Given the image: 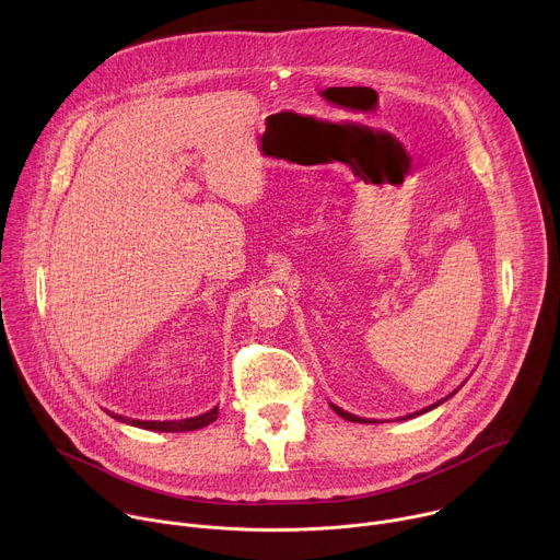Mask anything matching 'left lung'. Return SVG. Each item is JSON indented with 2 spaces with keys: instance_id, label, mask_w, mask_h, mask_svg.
I'll list each match as a JSON object with an SVG mask.
<instances>
[{
  "instance_id": "obj_1",
  "label": "left lung",
  "mask_w": 560,
  "mask_h": 560,
  "mask_svg": "<svg viewBox=\"0 0 560 560\" xmlns=\"http://www.w3.org/2000/svg\"><path fill=\"white\" fill-rule=\"evenodd\" d=\"M456 392H458V389H454V392H452L450 396H454ZM450 396L441 398V401H436V404H434V406H430V408H423L421 412H415V415H408V417H404L401 421H406V419H412V417H419V415H423V412H430V410H434L436 406H441L443 401H447V398H450ZM332 410H335V412H337V415H339L341 419H346V421H352V423H374V421H370V419H361V417H357V415H350V412H346V410H341V408H337V406H332Z\"/></svg>"
}]
</instances>
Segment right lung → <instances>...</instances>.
<instances>
[{
    "label": "right lung",
    "mask_w": 560,
    "mask_h": 560,
    "mask_svg": "<svg viewBox=\"0 0 560 560\" xmlns=\"http://www.w3.org/2000/svg\"><path fill=\"white\" fill-rule=\"evenodd\" d=\"M108 415L113 419L121 421V423L143 428V430H152V432H190V430H199V428L210 425L217 419L219 408H212L206 415H199V417H192V419H182V421H139V419H128V417H121V415H115V412H108Z\"/></svg>",
    "instance_id": "obj_1"
}]
</instances>
